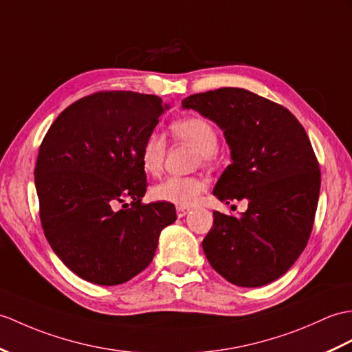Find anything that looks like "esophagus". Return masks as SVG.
Segmentation results:
<instances>
[{"label":"esophagus","instance_id":"34e87169","mask_svg":"<svg viewBox=\"0 0 352 352\" xmlns=\"http://www.w3.org/2000/svg\"><path fill=\"white\" fill-rule=\"evenodd\" d=\"M187 213H189V208H186V207H177V216H178V217H184Z\"/></svg>","mask_w":352,"mask_h":352}]
</instances>
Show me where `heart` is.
<instances>
[{
  "mask_svg": "<svg viewBox=\"0 0 352 352\" xmlns=\"http://www.w3.org/2000/svg\"><path fill=\"white\" fill-rule=\"evenodd\" d=\"M170 132L179 141L192 145L199 153L202 162H213L219 146L216 127L204 117H184L170 124ZM166 156V141L160 133L153 132L144 139L139 162L148 175H159ZM206 190V182L199 177H166L151 187L153 199L173 204L178 207H190L199 201Z\"/></svg>",
  "mask_w": 352,
  "mask_h": 352,
  "instance_id": "heart-1",
  "label": "heart"
}]
</instances>
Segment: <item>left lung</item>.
<instances>
[{
	"mask_svg": "<svg viewBox=\"0 0 352 352\" xmlns=\"http://www.w3.org/2000/svg\"><path fill=\"white\" fill-rule=\"evenodd\" d=\"M223 130L232 163L213 193L249 201L241 217L214 211L202 241L210 265L236 287L279 279L305 250L321 187L320 163L306 130L282 104L244 88H219L182 102Z\"/></svg>",
	"mask_w": 352,
	"mask_h": 352,
	"instance_id": "8db88e82",
	"label": "left lung"
}]
</instances>
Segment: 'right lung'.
Instances as JSON below:
<instances>
[{"instance_id":"obj_1","label":"right lung","mask_w":352,"mask_h":352,"mask_svg":"<svg viewBox=\"0 0 352 352\" xmlns=\"http://www.w3.org/2000/svg\"><path fill=\"white\" fill-rule=\"evenodd\" d=\"M168 108L153 94L99 91L65 108L38 148L34 177L40 222L63 263L82 279L112 287L150 265L173 204H144V139ZM124 199L121 210L115 206Z\"/></svg>"}]
</instances>
